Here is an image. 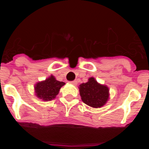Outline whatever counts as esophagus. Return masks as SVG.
Listing matches in <instances>:
<instances>
[{
    "mask_svg": "<svg viewBox=\"0 0 149 149\" xmlns=\"http://www.w3.org/2000/svg\"><path fill=\"white\" fill-rule=\"evenodd\" d=\"M71 83H72V84H74V85H77V81H76V80H74V81H71Z\"/></svg>",
    "mask_w": 149,
    "mask_h": 149,
    "instance_id": "34e87169",
    "label": "esophagus"
}]
</instances>
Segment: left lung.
I'll use <instances>...</instances> for the list:
<instances>
[{
  "label": "left lung",
  "instance_id": "left-lung-1",
  "mask_svg": "<svg viewBox=\"0 0 149 149\" xmlns=\"http://www.w3.org/2000/svg\"><path fill=\"white\" fill-rule=\"evenodd\" d=\"M79 91L83 102L94 108L103 107L109 99V88L98 84L94 77L81 84Z\"/></svg>",
  "mask_w": 149,
  "mask_h": 149
}]
</instances>
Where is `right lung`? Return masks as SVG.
<instances>
[{"label":"right lung","instance_id":"add662e5","mask_svg":"<svg viewBox=\"0 0 149 149\" xmlns=\"http://www.w3.org/2000/svg\"><path fill=\"white\" fill-rule=\"evenodd\" d=\"M65 85V83L56 80L53 75L45 79V81L38 82L35 85L36 95L45 101L53 100L59 93L60 88Z\"/></svg>","mask_w":149,"mask_h":149}]
</instances>
